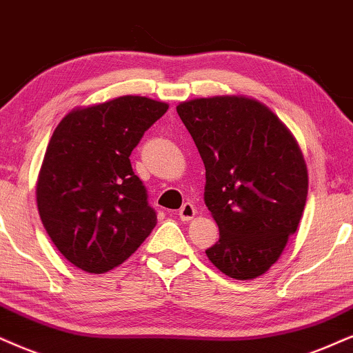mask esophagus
<instances>
[{"instance_id":"1","label":"esophagus","mask_w":353,"mask_h":353,"mask_svg":"<svg viewBox=\"0 0 353 353\" xmlns=\"http://www.w3.org/2000/svg\"><path fill=\"white\" fill-rule=\"evenodd\" d=\"M195 213H197V210H195L194 205L187 202V203L182 205L177 215H179V220L181 221H189V220H192V218L195 216Z\"/></svg>"}]
</instances>
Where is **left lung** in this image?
<instances>
[{
	"label": "left lung",
	"mask_w": 353,
	"mask_h": 353,
	"mask_svg": "<svg viewBox=\"0 0 353 353\" xmlns=\"http://www.w3.org/2000/svg\"><path fill=\"white\" fill-rule=\"evenodd\" d=\"M205 164V203L220 239L207 256L223 274H265L295 234L307 172L295 138L265 105L244 97H208L177 105Z\"/></svg>",
	"instance_id": "obj_1"
}]
</instances>
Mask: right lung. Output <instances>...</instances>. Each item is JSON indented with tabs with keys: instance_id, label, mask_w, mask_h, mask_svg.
Returning <instances> with one entry per match:
<instances>
[{
	"instance_id": "right-lung-1",
	"label": "right lung",
	"mask_w": 353,
	"mask_h": 353,
	"mask_svg": "<svg viewBox=\"0 0 353 353\" xmlns=\"http://www.w3.org/2000/svg\"><path fill=\"white\" fill-rule=\"evenodd\" d=\"M168 104L122 96L70 112L47 146L37 182L43 228L89 274L127 261L156 226V210L130 154Z\"/></svg>"
}]
</instances>
